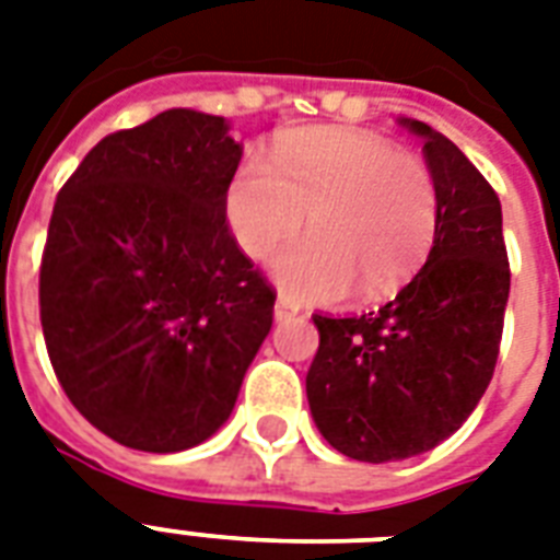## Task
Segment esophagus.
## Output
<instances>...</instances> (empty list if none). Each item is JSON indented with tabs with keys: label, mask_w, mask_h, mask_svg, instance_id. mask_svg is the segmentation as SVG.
I'll return each mask as SVG.
<instances>
[{
	"label": "esophagus",
	"mask_w": 560,
	"mask_h": 560,
	"mask_svg": "<svg viewBox=\"0 0 560 560\" xmlns=\"http://www.w3.org/2000/svg\"><path fill=\"white\" fill-rule=\"evenodd\" d=\"M299 314V305L296 302H293V299H288V296H279L276 299V319H293V316Z\"/></svg>",
	"instance_id": "obj_1"
}]
</instances>
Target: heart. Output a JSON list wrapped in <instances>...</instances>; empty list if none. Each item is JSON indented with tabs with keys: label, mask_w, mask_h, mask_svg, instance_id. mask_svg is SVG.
<instances>
[{
	"label": "heart",
	"mask_w": 560,
	"mask_h": 560,
	"mask_svg": "<svg viewBox=\"0 0 560 560\" xmlns=\"http://www.w3.org/2000/svg\"><path fill=\"white\" fill-rule=\"evenodd\" d=\"M232 232L264 258L302 229L307 237L272 272L296 299H383L418 270L439 229V191L424 160L363 130L305 127L284 136L270 168L246 162L226 197Z\"/></svg>",
	"instance_id": "1"
}]
</instances>
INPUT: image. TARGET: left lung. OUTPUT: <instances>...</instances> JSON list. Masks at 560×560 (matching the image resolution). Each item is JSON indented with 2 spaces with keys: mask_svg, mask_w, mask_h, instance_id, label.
I'll return each instance as SVG.
<instances>
[{
  "mask_svg": "<svg viewBox=\"0 0 560 560\" xmlns=\"http://www.w3.org/2000/svg\"><path fill=\"white\" fill-rule=\"evenodd\" d=\"M439 191L427 264L377 311L314 314L319 349L307 404L331 447L398 462L456 433L486 395L503 340L509 255L500 197L465 153L416 118Z\"/></svg>",
  "mask_w": 560,
  "mask_h": 560,
  "instance_id": "8db88e82",
  "label": "left lung"
}]
</instances>
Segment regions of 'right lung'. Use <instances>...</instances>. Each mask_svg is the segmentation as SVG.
Listing matches in <instances>:
<instances>
[{
	"mask_svg": "<svg viewBox=\"0 0 560 560\" xmlns=\"http://www.w3.org/2000/svg\"><path fill=\"white\" fill-rule=\"evenodd\" d=\"M226 121L165 109L104 136L63 183L39 323L66 398L113 442L177 453L229 418L276 290L237 246Z\"/></svg>",
	"mask_w": 560,
	"mask_h": 560,
	"instance_id": "right-lung-1",
	"label": "right lung"
}]
</instances>
